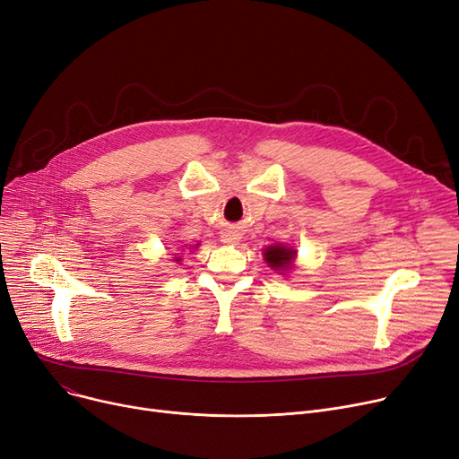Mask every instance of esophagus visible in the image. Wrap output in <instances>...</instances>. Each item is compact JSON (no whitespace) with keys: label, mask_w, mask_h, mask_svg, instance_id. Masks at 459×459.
Instances as JSON below:
<instances>
[{"label":"esophagus","mask_w":459,"mask_h":459,"mask_svg":"<svg viewBox=\"0 0 459 459\" xmlns=\"http://www.w3.org/2000/svg\"><path fill=\"white\" fill-rule=\"evenodd\" d=\"M221 241H222L224 245H233V243L238 241V235H237L235 231H224L222 237H221Z\"/></svg>","instance_id":"obj_1"}]
</instances>
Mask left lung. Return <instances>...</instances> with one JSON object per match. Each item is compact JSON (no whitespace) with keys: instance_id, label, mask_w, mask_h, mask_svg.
I'll return each mask as SVG.
<instances>
[{"instance_id":"1","label":"left lung","mask_w":459,"mask_h":459,"mask_svg":"<svg viewBox=\"0 0 459 459\" xmlns=\"http://www.w3.org/2000/svg\"><path fill=\"white\" fill-rule=\"evenodd\" d=\"M264 255H265V261L269 264V267H273L274 271H290L293 267V259L297 255V250H293L291 247L273 245V247L265 248Z\"/></svg>"}]
</instances>
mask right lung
<instances>
[{"label": "right lung", "instance_id": "right-lung-1", "mask_svg": "<svg viewBox=\"0 0 459 459\" xmlns=\"http://www.w3.org/2000/svg\"><path fill=\"white\" fill-rule=\"evenodd\" d=\"M176 261H181V257H176Z\"/></svg>", "mask_w": 459, "mask_h": 459}]
</instances>
